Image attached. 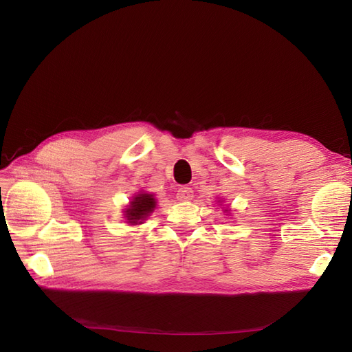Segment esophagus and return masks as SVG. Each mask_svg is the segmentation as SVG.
<instances>
[{
  "instance_id": "1",
  "label": "esophagus",
  "mask_w": 352,
  "mask_h": 352,
  "mask_svg": "<svg viewBox=\"0 0 352 352\" xmlns=\"http://www.w3.org/2000/svg\"><path fill=\"white\" fill-rule=\"evenodd\" d=\"M192 194H194L192 188H189V186H182V188H179V189H177L176 198H177L179 201H188V199H192V197H194Z\"/></svg>"
}]
</instances>
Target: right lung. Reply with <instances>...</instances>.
I'll return each instance as SVG.
<instances>
[{
    "label": "right lung",
    "instance_id": "add662e5",
    "mask_svg": "<svg viewBox=\"0 0 352 352\" xmlns=\"http://www.w3.org/2000/svg\"><path fill=\"white\" fill-rule=\"evenodd\" d=\"M155 207V199L151 194H140L133 198L131 207L126 210V217L131 225L141 223Z\"/></svg>",
    "mask_w": 352,
    "mask_h": 352
}]
</instances>
